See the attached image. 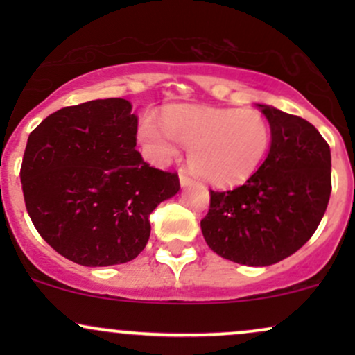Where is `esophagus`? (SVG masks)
I'll use <instances>...</instances> for the list:
<instances>
[{"label": "esophagus", "mask_w": 355, "mask_h": 355, "mask_svg": "<svg viewBox=\"0 0 355 355\" xmlns=\"http://www.w3.org/2000/svg\"><path fill=\"white\" fill-rule=\"evenodd\" d=\"M193 183H195V182L191 180L189 175L180 173V185L183 187V189H187V187H191V185H193Z\"/></svg>", "instance_id": "obj_1"}]
</instances>
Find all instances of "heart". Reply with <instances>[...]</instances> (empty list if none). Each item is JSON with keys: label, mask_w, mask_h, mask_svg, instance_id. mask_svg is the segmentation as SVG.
I'll return each instance as SVG.
<instances>
[{"label": "heart", "mask_w": 355, "mask_h": 355, "mask_svg": "<svg viewBox=\"0 0 355 355\" xmlns=\"http://www.w3.org/2000/svg\"><path fill=\"white\" fill-rule=\"evenodd\" d=\"M138 138L146 157L158 165L189 146V164L214 185H235L250 178L266 160L272 141L267 118L255 110L178 107L164 118H145Z\"/></svg>", "instance_id": "heart-1"}]
</instances>
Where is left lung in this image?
I'll return each instance as SVG.
<instances>
[{"label": "left lung", "instance_id": "8db88e82", "mask_svg": "<svg viewBox=\"0 0 355 355\" xmlns=\"http://www.w3.org/2000/svg\"><path fill=\"white\" fill-rule=\"evenodd\" d=\"M257 107L272 130L266 160L237 189L210 190L200 227L217 255L267 267L295 254L319 227L332 190L331 148L304 118Z\"/></svg>", "mask_w": 355, "mask_h": 355}]
</instances>
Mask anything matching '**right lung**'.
<instances>
[{
  "mask_svg": "<svg viewBox=\"0 0 355 355\" xmlns=\"http://www.w3.org/2000/svg\"><path fill=\"white\" fill-rule=\"evenodd\" d=\"M138 118L123 98L61 108L28 137L24 203L38 234L85 267L133 260L150 239V214L180 190L137 152Z\"/></svg>",
  "mask_w": 355,
  "mask_h": 355,
  "instance_id": "obj_1",
  "label": "right lung"
}]
</instances>
